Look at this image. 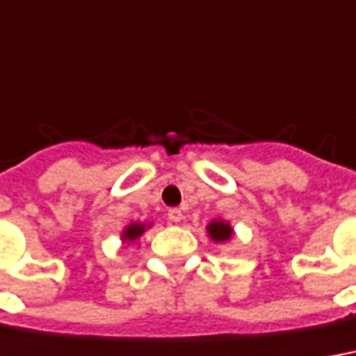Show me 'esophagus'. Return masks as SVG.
<instances>
[{"label": "esophagus", "mask_w": 356, "mask_h": 356, "mask_svg": "<svg viewBox=\"0 0 356 356\" xmlns=\"http://www.w3.org/2000/svg\"><path fill=\"white\" fill-rule=\"evenodd\" d=\"M168 220H169V222H173V224H179V222L183 220V212H181V209H171V210H169Z\"/></svg>", "instance_id": "esophagus-1"}]
</instances>
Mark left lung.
Instances as JSON below:
<instances>
[{
    "mask_svg": "<svg viewBox=\"0 0 356 356\" xmlns=\"http://www.w3.org/2000/svg\"><path fill=\"white\" fill-rule=\"evenodd\" d=\"M207 232L209 236L212 238V241H228L232 236H234V229L229 226L228 222L224 220H212L209 226H207Z\"/></svg>",
    "mask_w": 356,
    "mask_h": 356,
    "instance_id": "8db88e82",
    "label": "left lung"
}]
</instances>
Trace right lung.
Segmentation results:
<instances>
[{
	"instance_id": "1",
	"label": "right lung",
	"mask_w": 356,
	"mask_h": 356,
	"mask_svg": "<svg viewBox=\"0 0 356 356\" xmlns=\"http://www.w3.org/2000/svg\"><path fill=\"white\" fill-rule=\"evenodd\" d=\"M146 228H149V226H146V224H138V222H132L130 226H127L124 228V232H122V241H128V243H132V241H136L144 232H146Z\"/></svg>"
}]
</instances>
